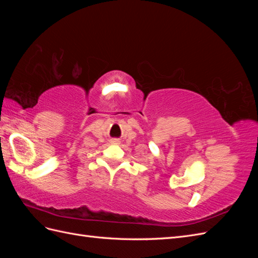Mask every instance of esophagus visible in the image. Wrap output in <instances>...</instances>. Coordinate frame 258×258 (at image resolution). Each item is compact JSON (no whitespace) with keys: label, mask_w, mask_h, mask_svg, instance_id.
<instances>
[{"label":"esophagus","mask_w":258,"mask_h":258,"mask_svg":"<svg viewBox=\"0 0 258 258\" xmlns=\"http://www.w3.org/2000/svg\"><path fill=\"white\" fill-rule=\"evenodd\" d=\"M112 143H113V144H117V143H118V141H117V140H113Z\"/></svg>","instance_id":"1"}]
</instances>
